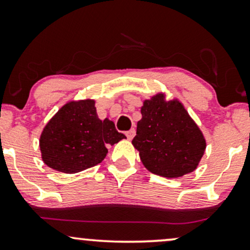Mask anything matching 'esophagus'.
<instances>
[{"label": "esophagus", "mask_w": 250, "mask_h": 250, "mask_svg": "<svg viewBox=\"0 0 250 250\" xmlns=\"http://www.w3.org/2000/svg\"><path fill=\"white\" fill-rule=\"evenodd\" d=\"M125 136L128 137V140H132L135 136V129H130V130L125 131Z\"/></svg>", "instance_id": "obj_1"}]
</instances>
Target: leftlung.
I'll list each match as a JSON object with an SVG mask.
<instances>
[{
	"mask_svg": "<svg viewBox=\"0 0 250 250\" xmlns=\"http://www.w3.org/2000/svg\"><path fill=\"white\" fill-rule=\"evenodd\" d=\"M137 122L134 146L153 174L179 178L196 169L205 151L204 136L178 100L163 93L145 100Z\"/></svg>",
	"mask_w": 250,
	"mask_h": 250,
	"instance_id": "1",
	"label": "left lung"
}]
</instances>
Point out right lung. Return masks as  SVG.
<instances>
[{
	"label": "right lung",
	"mask_w": 250,
	"mask_h": 250,
	"mask_svg": "<svg viewBox=\"0 0 250 250\" xmlns=\"http://www.w3.org/2000/svg\"><path fill=\"white\" fill-rule=\"evenodd\" d=\"M125 136L108 119L97 115L94 100L70 102L49 120L40 136L43 163L62 173H77L102 163L107 145Z\"/></svg>",
	"instance_id": "1"
}]
</instances>
